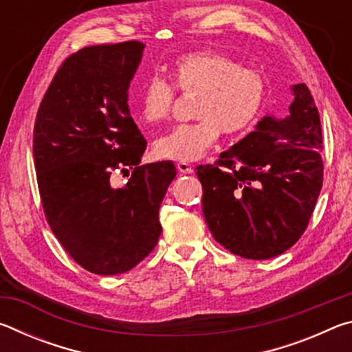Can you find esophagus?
I'll return each instance as SVG.
<instances>
[{
  "instance_id": "1",
  "label": "esophagus",
  "mask_w": 352,
  "mask_h": 352,
  "mask_svg": "<svg viewBox=\"0 0 352 352\" xmlns=\"http://www.w3.org/2000/svg\"><path fill=\"white\" fill-rule=\"evenodd\" d=\"M177 169H178V172H182V174H192V172H194L192 166H190L186 162H178L177 163Z\"/></svg>"
}]
</instances>
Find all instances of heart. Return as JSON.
<instances>
[{
	"instance_id": "1",
	"label": "heart",
	"mask_w": 352,
	"mask_h": 352,
	"mask_svg": "<svg viewBox=\"0 0 352 352\" xmlns=\"http://www.w3.org/2000/svg\"><path fill=\"white\" fill-rule=\"evenodd\" d=\"M172 85L180 93H199L194 104L197 121L182 124L155 141L157 157L195 162L216 144L220 132L241 135L253 127L265 109L269 82L264 73L242 67L236 58L216 51H192L169 65ZM175 91L160 77L141 88L138 111L147 124L168 119Z\"/></svg>"
}]
</instances>
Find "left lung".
I'll list each match as a JSON object with an SVG mask.
<instances>
[{
  "label": "left lung",
  "instance_id": "1",
  "mask_svg": "<svg viewBox=\"0 0 352 352\" xmlns=\"http://www.w3.org/2000/svg\"><path fill=\"white\" fill-rule=\"evenodd\" d=\"M292 91L287 118H262L216 163L197 166L208 228L241 258H275L296 243L323 186L318 109L306 83Z\"/></svg>",
  "mask_w": 352,
  "mask_h": 352
}]
</instances>
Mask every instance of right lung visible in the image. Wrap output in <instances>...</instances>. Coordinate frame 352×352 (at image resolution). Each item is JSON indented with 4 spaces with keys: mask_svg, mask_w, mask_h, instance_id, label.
<instances>
[{
    "mask_svg": "<svg viewBox=\"0 0 352 352\" xmlns=\"http://www.w3.org/2000/svg\"><path fill=\"white\" fill-rule=\"evenodd\" d=\"M144 45L87 46L65 60L34 126V164L47 223L96 275L132 270L157 245L158 212L177 175L172 162L140 164L147 142L127 104ZM133 169L122 188L112 172Z\"/></svg>",
    "mask_w": 352,
    "mask_h": 352,
    "instance_id": "1",
    "label": "right lung"
}]
</instances>
